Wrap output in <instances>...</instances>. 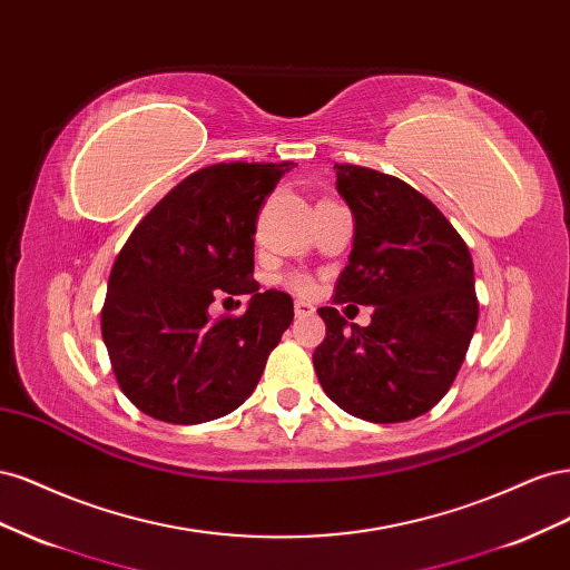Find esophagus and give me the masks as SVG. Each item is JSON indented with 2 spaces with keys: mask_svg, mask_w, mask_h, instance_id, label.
Masks as SVG:
<instances>
[{
  "mask_svg": "<svg viewBox=\"0 0 570 570\" xmlns=\"http://www.w3.org/2000/svg\"><path fill=\"white\" fill-rule=\"evenodd\" d=\"M314 312H316V308H314L312 302H304V299H297V302H295V314H297L299 318L312 316Z\"/></svg>",
  "mask_w": 570,
  "mask_h": 570,
  "instance_id": "esophagus-1",
  "label": "esophagus"
}]
</instances>
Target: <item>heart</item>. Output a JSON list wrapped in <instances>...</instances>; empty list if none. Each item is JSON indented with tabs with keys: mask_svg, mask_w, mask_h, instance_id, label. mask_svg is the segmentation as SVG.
<instances>
[{
	"mask_svg": "<svg viewBox=\"0 0 570 570\" xmlns=\"http://www.w3.org/2000/svg\"><path fill=\"white\" fill-rule=\"evenodd\" d=\"M287 285L295 287L297 292H308V289H312V281H308L306 275H289Z\"/></svg>",
	"mask_w": 570,
	"mask_h": 570,
	"instance_id": "b5f03b06",
	"label": "heart"
}]
</instances>
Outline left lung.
<instances>
[{"label": "left lung", "instance_id": "left-lung-1", "mask_svg": "<svg viewBox=\"0 0 570 570\" xmlns=\"http://www.w3.org/2000/svg\"><path fill=\"white\" fill-rule=\"evenodd\" d=\"M354 216L350 264L333 304L373 306L347 325L321 306L314 368L325 394L356 419L404 423L433 409L469 352L478 323L473 258L438 206L381 170L335 164Z\"/></svg>", "mask_w": 570, "mask_h": 570}]
</instances>
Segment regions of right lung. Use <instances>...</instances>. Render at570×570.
<instances>
[{
	"label": "right lung",
	"mask_w": 570,
	"mask_h": 570,
	"mask_svg": "<svg viewBox=\"0 0 570 570\" xmlns=\"http://www.w3.org/2000/svg\"><path fill=\"white\" fill-rule=\"evenodd\" d=\"M292 168L214 164L180 180L118 252L101 306L111 368L147 416L195 425L226 416L254 392L295 318L287 292H258V209ZM249 294L245 315L212 320L220 296Z\"/></svg>",
	"instance_id": "obj_1"
}]
</instances>
